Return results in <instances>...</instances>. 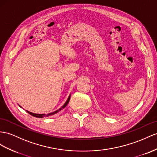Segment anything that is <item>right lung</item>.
<instances>
[{
  "instance_id": "right-lung-1",
  "label": "right lung",
  "mask_w": 157,
  "mask_h": 157,
  "mask_svg": "<svg viewBox=\"0 0 157 157\" xmlns=\"http://www.w3.org/2000/svg\"><path fill=\"white\" fill-rule=\"evenodd\" d=\"M70 95H69V97H68V98H67V101H66V103L63 104V105H62V107H60L59 109L56 110V111H54V112H52V113H48V114H45V113H44V114H37V113H32V112L29 111H26V112H27V113H29V114H30L31 115L34 116V117H35L43 118V117H49V116H51V115H54V114L58 113V112L61 111L63 109H64V108H65V107L67 106V105L68 104V103H69V101H70ZM19 106H20V105H19ZM20 107H21L22 108V107H21V106H20Z\"/></svg>"
}]
</instances>
